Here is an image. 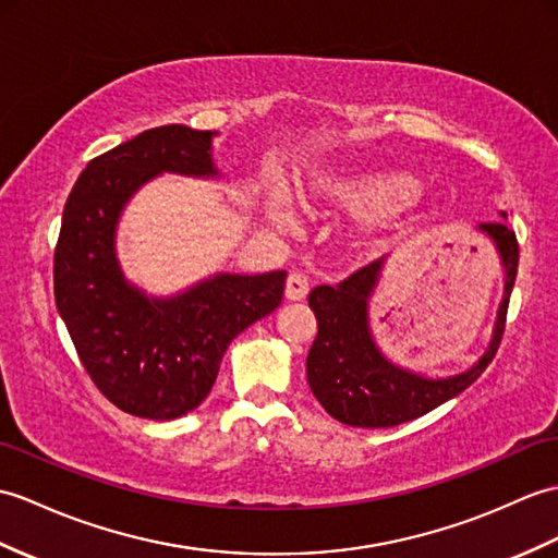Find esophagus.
<instances>
[{
    "mask_svg": "<svg viewBox=\"0 0 558 558\" xmlns=\"http://www.w3.org/2000/svg\"><path fill=\"white\" fill-rule=\"evenodd\" d=\"M308 294V278L300 270H292L288 276V282H284V296H288L290 302H300Z\"/></svg>",
    "mask_w": 558,
    "mask_h": 558,
    "instance_id": "obj_1",
    "label": "esophagus"
}]
</instances>
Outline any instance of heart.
I'll return each mask as SVG.
<instances>
[{"mask_svg": "<svg viewBox=\"0 0 558 558\" xmlns=\"http://www.w3.org/2000/svg\"><path fill=\"white\" fill-rule=\"evenodd\" d=\"M300 199L306 209L338 206L366 216L371 223L399 220L421 204L416 178L395 168H338L320 171L300 183ZM264 209L278 228H292L294 214L288 192L270 187L264 197Z\"/></svg>", "mask_w": 558, "mask_h": 558, "instance_id": "b5f03b06", "label": "heart"}]
</instances>
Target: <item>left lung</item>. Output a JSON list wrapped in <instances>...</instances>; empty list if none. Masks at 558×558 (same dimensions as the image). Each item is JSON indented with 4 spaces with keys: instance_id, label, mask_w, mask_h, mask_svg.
<instances>
[{
    "instance_id": "8db88e82",
    "label": "left lung",
    "mask_w": 558,
    "mask_h": 558,
    "mask_svg": "<svg viewBox=\"0 0 558 558\" xmlns=\"http://www.w3.org/2000/svg\"><path fill=\"white\" fill-rule=\"evenodd\" d=\"M501 218H507V214L501 211ZM477 230L485 232L499 254L504 296L487 352L469 371L449 378H425L421 373L401 368L375 344L368 302L380 282L385 256L335 288L318 284L311 290L308 306L316 314L318 335L306 356V378L311 392L332 418L352 427H392L425 416L481 378L501 342L518 270V242L515 232L504 220L481 223Z\"/></svg>"
}]
</instances>
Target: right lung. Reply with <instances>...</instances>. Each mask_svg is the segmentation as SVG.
<instances>
[{"mask_svg":"<svg viewBox=\"0 0 558 558\" xmlns=\"http://www.w3.org/2000/svg\"><path fill=\"white\" fill-rule=\"evenodd\" d=\"M214 131L161 125L87 163L63 206L54 300L97 390L131 416L173 421L211 392L228 344L282 302L284 270L216 274L173 296L128 282L116 228L133 194L161 173L216 178Z\"/></svg>","mask_w":558,"mask_h":558,"instance_id":"1","label":"right lung"}]
</instances>
